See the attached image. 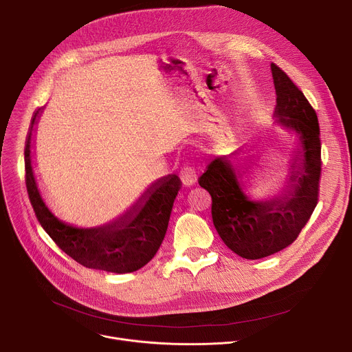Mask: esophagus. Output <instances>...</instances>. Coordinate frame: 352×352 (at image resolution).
<instances>
[{
  "instance_id": "esophagus-1",
  "label": "esophagus",
  "mask_w": 352,
  "mask_h": 352,
  "mask_svg": "<svg viewBox=\"0 0 352 352\" xmlns=\"http://www.w3.org/2000/svg\"><path fill=\"white\" fill-rule=\"evenodd\" d=\"M179 178H181V182L182 186L186 187H191L194 186V184L197 182V173L194 168H191V166H184V168L181 170L179 173Z\"/></svg>"
}]
</instances>
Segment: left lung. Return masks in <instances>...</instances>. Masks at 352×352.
I'll list each match as a JSON object with an SVG mask.
<instances>
[{"mask_svg": "<svg viewBox=\"0 0 352 352\" xmlns=\"http://www.w3.org/2000/svg\"><path fill=\"white\" fill-rule=\"evenodd\" d=\"M276 94L275 122L295 135V145L285 164L283 187L272 197L248 195L251 168L236 155L217 157L199 177V186L212 198V223L224 244L247 260H260L295 241L318 199L321 142L316 111L287 74L271 64Z\"/></svg>", "mask_w": 352, "mask_h": 352, "instance_id": "left-lung-1", "label": "left lung"}]
</instances>
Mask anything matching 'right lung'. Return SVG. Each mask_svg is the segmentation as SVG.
<instances>
[{
	"mask_svg": "<svg viewBox=\"0 0 352 352\" xmlns=\"http://www.w3.org/2000/svg\"><path fill=\"white\" fill-rule=\"evenodd\" d=\"M43 109L34 114L24 153L27 191L41 227L67 255L87 268L116 274L142 268L153 260L165 236L181 186L178 175L154 181L131 207L107 224L71 226L48 208L34 174V133Z\"/></svg>",
	"mask_w": 352,
	"mask_h": 352,
	"instance_id": "right-lung-1",
	"label": "right lung"
}]
</instances>
